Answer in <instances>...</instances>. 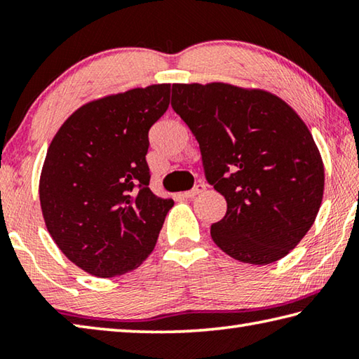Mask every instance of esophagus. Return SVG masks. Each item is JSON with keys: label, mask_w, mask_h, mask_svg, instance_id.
<instances>
[{"label": "esophagus", "mask_w": 359, "mask_h": 359, "mask_svg": "<svg viewBox=\"0 0 359 359\" xmlns=\"http://www.w3.org/2000/svg\"><path fill=\"white\" fill-rule=\"evenodd\" d=\"M203 191H205V185H204V184H198V185H194V187L191 188V190L185 191V193H184V198L191 199V198H194V196H198V194H201Z\"/></svg>", "instance_id": "esophagus-1"}]
</instances>
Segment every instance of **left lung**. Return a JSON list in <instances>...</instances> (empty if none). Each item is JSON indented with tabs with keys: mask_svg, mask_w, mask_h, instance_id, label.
<instances>
[{
	"mask_svg": "<svg viewBox=\"0 0 359 359\" xmlns=\"http://www.w3.org/2000/svg\"><path fill=\"white\" fill-rule=\"evenodd\" d=\"M172 109L201 149L205 179L226 199L210 226L231 258L271 264L317 218L325 168L302 118L277 95L231 83H172Z\"/></svg>",
	"mask_w": 359,
	"mask_h": 359,
	"instance_id": "obj_1",
	"label": "left lung"
}]
</instances>
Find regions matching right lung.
Segmentation results:
<instances>
[{
    "label": "right lung",
    "instance_id": "right-lung-1",
    "mask_svg": "<svg viewBox=\"0 0 359 359\" xmlns=\"http://www.w3.org/2000/svg\"><path fill=\"white\" fill-rule=\"evenodd\" d=\"M171 83L107 95L72 112L48 145L39 199L48 234L88 274L137 269L154 252L172 199L149 188V130Z\"/></svg>",
    "mask_w": 359,
    "mask_h": 359
}]
</instances>
